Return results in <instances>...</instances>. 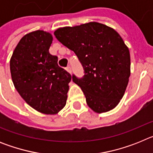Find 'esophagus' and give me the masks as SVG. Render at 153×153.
<instances>
[{
  "label": "esophagus",
  "mask_w": 153,
  "mask_h": 153,
  "mask_svg": "<svg viewBox=\"0 0 153 153\" xmlns=\"http://www.w3.org/2000/svg\"><path fill=\"white\" fill-rule=\"evenodd\" d=\"M66 70H67V72H69L70 74H71V73H72V70H71V67H70V66H68V67L66 68Z\"/></svg>",
  "instance_id": "esophagus-1"
}]
</instances>
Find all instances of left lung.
<instances>
[{
    "instance_id": "obj_1",
    "label": "left lung",
    "mask_w": 153,
    "mask_h": 153,
    "mask_svg": "<svg viewBox=\"0 0 153 153\" xmlns=\"http://www.w3.org/2000/svg\"><path fill=\"white\" fill-rule=\"evenodd\" d=\"M54 35L75 53L83 66V77L74 74L72 78L83 90L90 108L101 113L116 107L130 76L129 51L120 35L97 22L59 28Z\"/></svg>"
}]
</instances>
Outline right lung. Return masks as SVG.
<instances>
[{"mask_svg":"<svg viewBox=\"0 0 153 153\" xmlns=\"http://www.w3.org/2000/svg\"><path fill=\"white\" fill-rule=\"evenodd\" d=\"M53 36L44 30L24 36L10 61L11 78L25 102L36 111L56 114L66 105L71 75L49 53Z\"/></svg>","mask_w":153,"mask_h":153,"instance_id":"1","label":"right lung"}]
</instances>
